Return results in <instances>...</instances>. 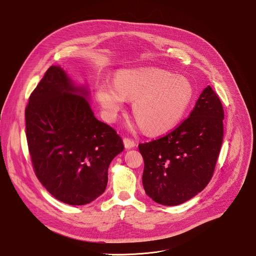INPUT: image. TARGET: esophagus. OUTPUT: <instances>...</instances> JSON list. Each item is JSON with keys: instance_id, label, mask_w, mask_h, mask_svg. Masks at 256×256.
<instances>
[{"instance_id": "1", "label": "esophagus", "mask_w": 256, "mask_h": 256, "mask_svg": "<svg viewBox=\"0 0 256 256\" xmlns=\"http://www.w3.org/2000/svg\"><path fill=\"white\" fill-rule=\"evenodd\" d=\"M124 147L126 148H132V147H134L136 146V142H134V139H132V138H124Z\"/></svg>"}]
</instances>
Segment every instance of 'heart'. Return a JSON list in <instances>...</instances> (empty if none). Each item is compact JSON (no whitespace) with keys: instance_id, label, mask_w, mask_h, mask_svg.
Listing matches in <instances>:
<instances>
[{"instance_id":"b5f03b06","label":"heart","mask_w":256,"mask_h":256,"mask_svg":"<svg viewBox=\"0 0 256 256\" xmlns=\"http://www.w3.org/2000/svg\"><path fill=\"white\" fill-rule=\"evenodd\" d=\"M193 94L188 80L156 68L120 71L115 84L103 82L98 90L109 120L116 118L124 98L134 100V116L150 134H160L177 124L185 115Z\"/></svg>"}]
</instances>
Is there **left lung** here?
Returning <instances> with one entry per match:
<instances>
[{
	"instance_id": "obj_1",
	"label": "left lung",
	"mask_w": 256,
	"mask_h": 256,
	"mask_svg": "<svg viewBox=\"0 0 256 256\" xmlns=\"http://www.w3.org/2000/svg\"><path fill=\"white\" fill-rule=\"evenodd\" d=\"M224 110L208 86L188 118L174 130L140 143L146 194L164 206H177L196 196L214 176L223 141Z\"/></svg>"
}]
</instances>
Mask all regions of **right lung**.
<instances>
[{
  "mask_svg": "<svg viewBox=\"0 0 256 256\" xmlns=\"http://www.w3.org/2000/svg\"><path fill=\"white\" fill-rule=\"evenodd\" d=\"M59 66H50L25 109L26 138L34 172L60 202L86 204L106 189L111 160L124 150L117 132L94 117Z\"/></svg>",
  "mask_w": 256,
  "mask_h": 256,
  "instance_id": "add662e5",
  "label": "right lung"
}]
</instances>
